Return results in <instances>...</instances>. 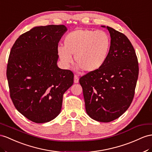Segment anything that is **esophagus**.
I'll return each mask as SVG.
<instances>
[{
	"label": "esophagus",
	"mask_w": 152,
	"mask_h": 152,
	"mask_svg": "<svg viewBox=\"0 0 152 152\" xmlns=\"http://www.w3.org/2000/svg\"><path fill=\"white\" fill-rule=\"evenodd\" d=\"M74 81H75V83H77L79 82V77L77 75L75 76V77H74Z\"/></svg>",
	"instance_id": "obj_1"
}]
</instances>
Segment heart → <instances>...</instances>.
Wrapping results in <instances>:
<instances>
[{
	"instance_id": "b5f03b06",
	"label": "heart",
	"mask_w": 152,
	"mask_h": 152,
	"mask_svg": "<svg viewBox=\"0 0 152 152\" xmlns=\"http://www.w3.org/2000/svg\"><path fill=\"white\" fill-rule=\"evenodd\" d=\"M64 44V47L58 48L62 63L68 66L72 61V54L77 68L91 72L99 69L106 61L111 38L104 31L77 29L65 37Z\"/></svg>"
}]
</instances>
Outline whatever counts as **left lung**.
<instances>
[{
	"label": "left lung",
	"mask_w": 152,
	"mask_h": 152,
	"mask_svg": "<svg viewBox=\"0 0 152 152\" xmlns=\"http://www.w3.org/2000/svg\"><path fill=\"white\" fill-rule=\"evenodd\" d=\"M107 28L111 46L106 61L79 80L87 114L104 123L118 119L129 108L139 75L137 57L129 39L113 28Z\"/></svg>",
	"instance_id": "1"
}]
</instances>
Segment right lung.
<instances>
[{
  "label": "right lung",
  "mask_w": 152,
  "mask_h": 152,
  "mask_svg": "<svg viewBox=\"0 0 152 152\" xmlns=\"http://www.w3.org/2000/svg\"><path fill=\"white\" fill-rule=\"evenodd\" d=\"M64 25L35 27L21 34L11 48L6 70L10 97L17 110L37 123L60 113L63 95L74 74L56 65Z\"/></svg>",
  "instance_id": "obj_1"
}]
</instances>
